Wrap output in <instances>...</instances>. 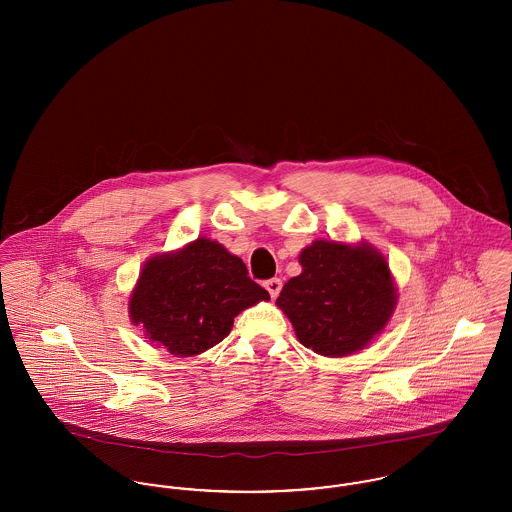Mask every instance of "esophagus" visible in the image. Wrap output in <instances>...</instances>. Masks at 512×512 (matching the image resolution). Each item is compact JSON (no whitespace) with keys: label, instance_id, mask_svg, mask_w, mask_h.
I'll return each mask as SVG.
<instances>
[{"label":"esophagus","instance_id":"1","mask_svg":"<svg viewBox=\"0 0 512 512\" xmlns=\"http://www.w3.org/2000/svg\"><path fill=\"white\" fill-rule=\"evenodd\" d=\"M265 288H267L268 293H270V297L276 299L278 293L282 290V280H280V278H270V280L265 282Z\"/></svg>","mask_w":512,"mask_h":512}]
</instances>
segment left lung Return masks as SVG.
I'll return each instance as SVG.
<instances>
[{
	"instance_id": "left-lung-1",
	"label": "left lung",
	"mask_w": 512,
	"mask_h": 512,
	"mask_svg": "<svg viewBox=\"0 0 512 512\" xmlns=\"http://www.w3.org/2000/svg\"><path fill=\"white\" fill-rule=\"evenodd\" d=\"M299 263L303 272L286 282L276 305L305 347L343 357L363 349L386 326L397 295L378 251L317 240L301 251Z\"/></svg>"
}]
</instances>
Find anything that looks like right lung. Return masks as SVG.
Wrapping results in <instances>:
<instances>
[{
    "label": "right lung",
    "mask_w": 512,
    "mask_h": 512,
    "mask_svg": "<svg viewBox=\"0 0 512 512\" xmlns=\"http://www.w3.org/2000/svg\"><path fill=\"white\" fill-rule=\"evenodd\" d=\"M261 299L270 295L247 276L240 257L199 238L147 263L130 299V317L149 340L190 357L224 340L234 317Z\"/></svg>",
    "instance_id": "right-lung-1"
}]
</instances>
